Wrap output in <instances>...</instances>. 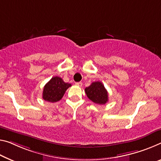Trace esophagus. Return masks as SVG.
Returning a JSON list of instances; mask_svg holds the SVG:
<instances>
[{
	"instance_id": "obj_1",
	"label": "esophagus",
	"mask_w": 161,
	"mask_h": 161,
	"mask_svg": "<svg viewBox=\"0 0 161 161\" xmlns=\"http://www.w3.org/2000/svg\"><path fill=\"white\" fill-rule=\"evenodd\" d=\"M75 85L81 87V86H82V85H83V83L82 82H77V83H75Z\"/></svg>"
}]
</instances>
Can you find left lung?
<instances>
[{"label":"left lung","mask_w":161,"mask_h":161,"mask_svg":"<svg viewBox=\"0 0 161 161\" xmlns=\"http://www.w3.org/2000/svg\"><path fill=\"white\" fill-rule=\"evenodd\" d=\"M85 92L89 99L97 104H105L108 100L107 91L99 81L93 82L86 87Z\"/></svg>","instance_id":"1"}]
</instances>
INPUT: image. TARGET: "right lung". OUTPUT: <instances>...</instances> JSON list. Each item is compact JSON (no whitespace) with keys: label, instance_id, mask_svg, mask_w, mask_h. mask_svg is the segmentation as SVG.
Here are the masks:
<instances>
[{"label":"right lung","instance_id":"1","mask_svg":"<svg viewBox=\"0 0 161 161\" xmlns=\"http://www.w3.org/2000/svg\"><path fill=\"white\" fill-rule=\"evenodd\" d=\"M70 86V83H65L60 77L55 76L52 78L44 87L42 93L43 99L48 102H57L63 98L67 89Z\"/></svg>","mask_w":161,"mask_h":161}]
</instances>
